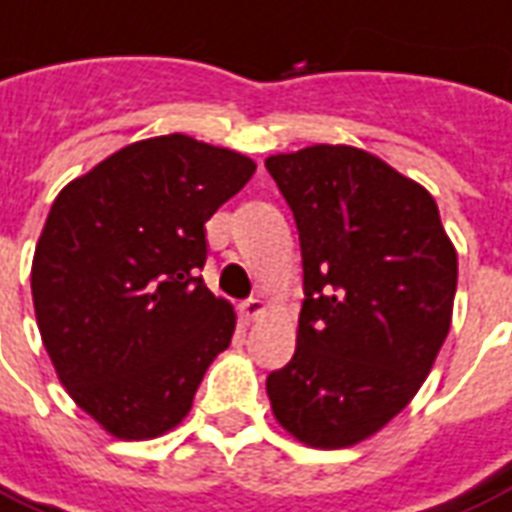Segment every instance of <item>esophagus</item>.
I'll list each match as a JSON object with an SVG mask.
<instances>
[{
  "instance_id": "esophagus-1",
  "label": "esophagus",
  "mask_w": 512,
  "mask_h": 512,
  "mask_svg": "<svg viewBox=\"0 0 512 512\" xmlns=\"http://www.w3.org/2000/svg\"><path fill=\"white\" fill-rule=\"evenodd\" d=\"M264 313H267V302L259 297L248 299V302H242L240 305V315L245 321H256V318H261Z\"/></svg>"
}]
</instances>
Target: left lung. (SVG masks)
<instances>
[{
    "mask_svg": "<svg viewBox=\"0 0 512 512\" xmlns=\"http://www.w3.org/2000/svg\"><path fill=\"white\" fill-rule=\"evenodd\" d=\"M299 229L297 351L267 378L272 416L310 448H348L399 416L451 329L456 248L421 183L353 145L264 161Z\"/></svg>",
    "mask_w": 512,
    "mask_h": 512,
    "instance_id": "8db88e82",
    "label": "left lung"
}]
</instances>
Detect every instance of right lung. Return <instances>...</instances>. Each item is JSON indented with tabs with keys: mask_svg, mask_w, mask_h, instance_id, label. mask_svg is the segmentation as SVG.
Returning a JSON list of instances; mask_svg holds the SVG:
<instances>
[{
	"mask_svg": "<svg viewBox=\"0 0 512 512\" xmlns=\"http://www.w3.org/2000/svg\"><path fill=\"white\" fill-rule=\"evenodd\" d=\"M256 161L188 134L126 145L61 188L32 261L42 345L61 386L118 440L188 416L237 315L197 278L205 224Z\"/></svg>",
	"mask_w": 512,
	"mask_h": 512,
	"instance_id": "obj_1",
	"label": "right lung"
}]
</instances>
